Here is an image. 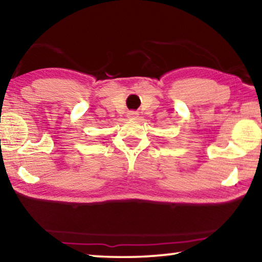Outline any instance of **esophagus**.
I'll list each match as a JSON object with an SVG mask.
<instances>
[{
	"mask_svg": "<svg viewBox=\"0 0 262 262\" xmlns=\"http://www.w3.org/2000/svg\"><path fill=\"white\" fill-rule=\"evenodd\" d=\"M127 116H128V119H132V120L138 119L139 118V113L135 112V111H129L127 113Z\"/></svg>",
	"mask_w": 262,
	"mask_h": 262,
	"instance_id": "1",
	"label": "esophagus"
}]
</instances>
